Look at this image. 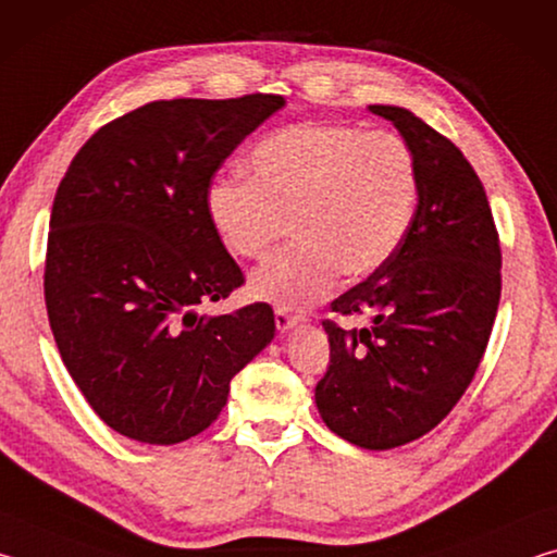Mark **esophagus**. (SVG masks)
<instances>
[{"label":"esophagus","instance_id":"obj_1","mask_svg":"<svg viewBox=\"0 0 557 557\" xmlns=\"http://www.w3.org/2000/svg\"><path fill=\"white\" fill-rule=\"evenodd\" d=\"M299 322H301V317L289 314L287 309H275V324L282 334L289 332V329H295Z\"/></svg>","mask_w":557,"mask_h":557}]
</instances>
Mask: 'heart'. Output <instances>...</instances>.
Listing matches in <instances>:
<instances>
[{
  "label": "heart",
  "mask_w": 557,
  "mask_h": 557,
  "mask_svg": "<svg viewBox=\"0 0 557 557\" xmlns=\"http://www.w3.org/2000/svg\"><path fill=\"white\" fill-rule=\"evenodd\" d=\"M250 178H219L206 211L223 248L260 260L287 233V250L252 272V299L299 312L332 295L342 272L371 275L408 233L420 196L410 145L393 132L299 122L252 149Z\"/></svg>",
  "instance_id": "obj_1"
}]
</instances>
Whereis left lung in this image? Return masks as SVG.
<instances>
[{
    "mask_svg": "<svg viewBox=\"0 0 557 557\" xmlns=\"http://www.w3.org/2000/svg\"><path fill=\"white\" fill-rule=\"evenodd\" d=\"M410 145L420 172L412 223L395 256L332 301L329 369L314 400L326 428L363 449L430 432L482 363L502 297V248L486 191L459 147L395 106H369Z\"/></svg>",
    "mask_w": 557,
    "mask_h": 557,
    "instance_id": "1",
    "label": "left lung"
}]
</instances>
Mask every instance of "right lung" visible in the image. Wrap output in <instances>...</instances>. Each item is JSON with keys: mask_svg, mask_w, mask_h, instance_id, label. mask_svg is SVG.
Here are the masks:
<instances>
[{"mask_svg": "<svg viewBox=\"0 0 557 557\" xmlns=\"http://www.w3.org/2000/svg\"><path fill=\"white\" fill-rule=\"evenodd\" d=\"M282 96L157 100L108 122L55 191L44 292L71 379L98 418L176 445L219 418L272 336L270 305L199 314L243 285L206 211L211 178Z\"/></svg>", "mask_w": 557, "mask_h": 557, "instance_id": "1", "label": "right lung"}]
</instances>
